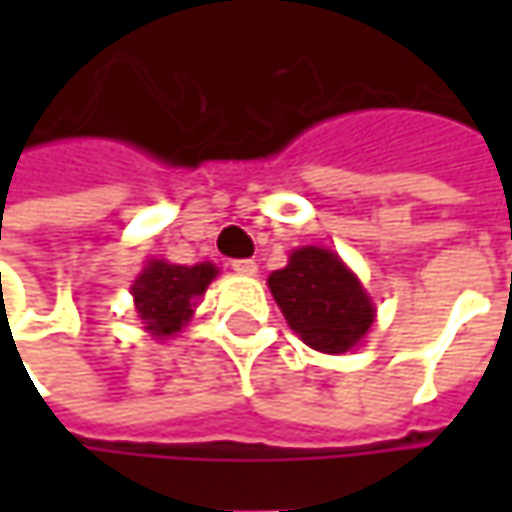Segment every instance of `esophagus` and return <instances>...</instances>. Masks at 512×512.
<instances>
[{
  "label": "esophagus",
  "mask_w": 512,
  "mask_h": 512,
  "mask_svg": "<svg viewBox=\"0 0 512 512\" xmlns=\"http://www.w3.org/2000/svg\"><path fill=\"white\" fill-rule=\"evenodd\" d=\"M230 267H233L236 273H242V276H256V273H259V265H256L253 259H236V262H230Z\"/></svg>",
  "instance_id": "1"
}]
</instances>
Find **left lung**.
Listing matches in <instances>:
<instances>
[{
	"mask_svg": "<svg viewBox=\"0 0 512 512\" xmlns=\"http://www.w3.org/2000/svg\"><path fill=\"white\" fill-rule=\"evenodd\" d=\"M267 285L287 325L319 353H347L376 319L356 273L325 247L293 250L287 267L273 270Z\"/></svg>",
	"mask_w": 512,
	"mask_h": 512,
	"instance_id": "1",
	"label": "left lung"
}]
</instances>
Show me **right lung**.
Instances as JSON below:
<instances>
[{
	"mask_svg": "<svg viewBox=\"0 0 512 512\" xmlns=\"http://www.w3.org/2000/svg\"><path fill=\"white\" fill-rule=\"evenodd\" d=\"M219 267L202 265H170L165 259H150L145 270L136 276L130 287L136 313L150 336L165 339L179 333L182 325L193 316L196 299L216 279Z\"/></svg>",
	"mask_w": 512,
	"mask_h": 512,
	"instance_id": "1",
	"label": "right lung"
}]
</instances>
